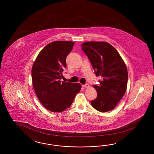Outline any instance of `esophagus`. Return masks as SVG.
I'll return each mask as SVG.
<instances>
[{
	"instance_id": "obj_1",
	"label": "esophagus",
	"mask_w": 154,
	"mask_h": 154,
	"mask_svg": "<svg viewBox=\"0 0 154 154\" xmlns=\"http://www.w3.org/2000/svg\"><path fill=\"white\" fill-rule=\"evenodd\" d=\"M82 87L84 88H88L89 87V84H86L85 85H82Z\"/></svg>"
}]
</instances>
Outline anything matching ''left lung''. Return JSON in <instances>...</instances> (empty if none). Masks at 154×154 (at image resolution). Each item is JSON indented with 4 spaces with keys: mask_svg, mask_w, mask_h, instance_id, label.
Wrapping results in <instances>:
<instances>
[{
    "mask_svg": "<svg viewBox=\"0 0 154 154\" xmlns=\"http://www.w3.org/2000/svg\"><path fill=\"white\" fill-rule=\"evenodd\" d=\"M82 50L88 57L95 75L102 78L99 85H94L98 96L91 104L99 112L111 111L126 91V65L115 48L107 42H85Z\"/></svg>",
    "mask_w": 154,
    "mask_h": 154,
    "instance_id": "1",
    "label": "left lung"
}]
</instances>
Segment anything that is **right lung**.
Instances as JSON below:
<instances>
[{
	"label": "right lung",
	"instance_id": "1",
	"mask_svg": "<svg viewBox=\"0 0 154 154\" xmlns=\"http://www.w3.org/2000/svg\"><path fill=\"white\" fill-rule=\"evenodd\" d=\"M74 45L71 41L51 42L42 49L33 64V88L39 102L50 111L63 112L68 108L81 89L79 84L61 81L66 58Z\"/></svg>",
	"mask_w": 154,
	"mask_h": 154
}]
</instances>
